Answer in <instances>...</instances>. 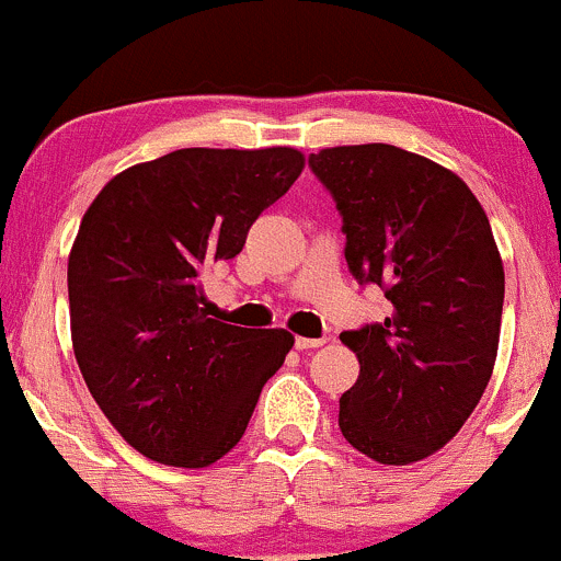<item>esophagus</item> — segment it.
Wrapping results in <instances>:
<instances>
[{
  "label": "esophagus",
  "instance_id": "obj_1",
  "mask_svg": "<svg viewBox=\"0 0 561 561\" xmlns=\"http://www.w3.org/2000/svg\"><path fill=\"white\" fill-rule=\"evenodd\" d=\"M323 342H327L323 336H316V340H312V336H297L294 345H297V351H312V347H321Z\"/></svg>",
  "mask_w": 561,
  "mask_h": 561
}]
</instances>
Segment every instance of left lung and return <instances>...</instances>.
Returning a JSON list of instances; mask_svg holds the SVG:
<instances>
[{
    "mask_svg": "<svg viewBox=\"0 0 561 561\" xmlns=\"http://www.w3.org/2000/svg\"><path fill=\"white\" fill-rule=\"evenodd\" d=\"M310 168L342 214L345 259L393 305L342 331L360 375L340 431L382 466L442 449L490 382L503 316V259L490 219L457 173L390 144L331 147Z\"/></svg>",
    "mask_w": 561,
    "mask_h": 561,
    "instance_id": "left-lung-1",
    "label": "left lung"
}]
</instances>
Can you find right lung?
<instances>
[{
    "label": "right lung",
    "instance_id": "1",
    "mask_svg": "<svg viewBox=\"0 0 561 561\" xmlns=\"http://www.w3.org/2000/svg\"><path fill=\"white\" fill-rule=\"evenodd\" d=\"M302 168L291 147L176 149L117 173L82 216L71 345L101 412L149 460L206 468L225 457L294 347L286 329L210 318L197 278L240 254Z\"/></svg>",
    "mask_w": 561,
    "mask_h": 561
}]
</instances>
